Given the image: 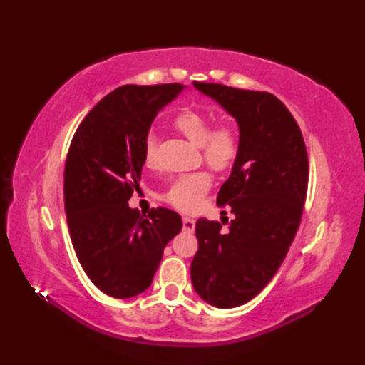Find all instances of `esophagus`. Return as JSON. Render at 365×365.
I'll return each instance as SVG.
<instances>
[{"label":"esophagus","instance_id":"esophagus-1","mask_svg":"<svg viewBox=\"0 0 365 365\" xmlns=\"http://www.w3.org/2000/svg\"><path fill=\"white\" fill-rule=\"evenodd\" d=\"M182 227H184L185 231H190V233H193V231H195V219L184 216L182 217Z\"/></svg>","mask_w":365,"mask_h":365}]
</instances>
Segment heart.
<instances>
[{
    "label": "heart",
    "mask_w": 365,
    "mask_h": 365,
    "mask_svg": "<svg viewBox=\"0 0 365 365\" xmlns=\"http://www.w3.org/2000/svg\"><path fill=\"white\" fill-rule=\"evenodd\" d=\"M173 126L193 145L201 148L202 158L215 170H228L236 163L240 152V137L237 128L230 121H220L210 128V118L204 113L187 108L176 114ZM153 158L155 138L149 135L145 145V164L148 168L153 164ZM210 185L212 175L207 170H197L176 180L164 195V200L181 212H193L201 204Z\"/></svg>",
    "instance_id": "b5f03b06"
}]
</instances>
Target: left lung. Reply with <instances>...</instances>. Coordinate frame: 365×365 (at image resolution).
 Returning a JSON list of instances; mask_svg holds the SVG:
<instances>
[{"label":"left lung","mask_w":365,"mask_h":365,"mask_svg":"<svg viewBox=\"0 0 365 365\" xmlns=\"http://www.w3.org/2000/svg\"><path fill=\"white\" fill-rule=\"evenodd\" d=\"M193 85L239 126V157L216 201L220 208L230 207L235 217L228 231L216 220L197 219V251L190 267L197 295L230 309L256 297L288 254L306 201L307 152L295 118L271 93Z\"/></svg>","instance_id":"obj_1"}]
</instances>
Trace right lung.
<instances>
[{"label":"right lung","mask_w":365,"mask_h":365,"mask_svg":"<svg viewBox=\"0 0 365 365\" xmlns=\"http://www.w3.org/2000/svg\"><path fill=\"white\" fill-rule=\"evenodd\" d=\"M184 88L120 86L88 113L71 140L63 172L70 236L83 271L109 297L146 291L165 245L182 228L169 208L143 216L128 201L140 187L152 121Z\"/></svg>","instance_id":"obj_1"}]
</instances>
